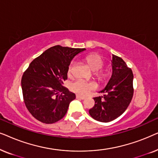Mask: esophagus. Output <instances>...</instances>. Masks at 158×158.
I'll use <instances>...</instances> for the list:
<instances>
[{"instance_id": "obj_1", "label": "esophagus", "mask_w": 158, "mask_h": 158, "mask_svg": "<svg viewBox=\"0 0 158 158\" xmlns=\"http://www.w3.org/2000/svg\"><path fill=\"white\" fill-rule=\"evenodd\" d=\"M76 98L77 99H81V100H84L85 98L84 96H80V95H76Z\"/></svg>"}]
</instances>
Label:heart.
<instances>
[{
	"label": "heart",
	"mask_w": 158,
	"mask_h": 158,
	"mask_svg": "<svg viewBox=\"0 0 158 158\" xmlns=\"http://www.w3.org/2000/svg\"><path fill=\"white\" fill-rule=\"evenodd\" d=\"M86 62L89 64L90 68L94 72H96V75L97 77L99 80H102L106 77V74L104 73L101 72L99 71L102 68L103 65V62L102 58H101L99 55H91L88 56L86 57ZM73 63H71L69 66L68 73L69 75H70L73 73ZM94 86L92 83H88L83 80H77V81H75L74 83H72L71 85V90L75 93H77L80 95H83V96H85L89 93L92 89H94Z\"/></svg>",
	"instance_id": "obj_1"
}]
</instances>
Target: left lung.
<instances>
[{"label":"left lung","instance_id":"1","mask_svg":"<svg viewBox=\"0 0 158 158\" xmlns=\"http://www.w3.org/2000/svg\"><path fill=\"white\" fill-rule=\"evenodd\" d=\"M112 75L103 96L94 98V106L89 110L92 118L101 122H111L126 111L133 97L132 71L121 57L112 55Z\"/></svg>","mask_w":158,"mask_h":158}]
</instances>
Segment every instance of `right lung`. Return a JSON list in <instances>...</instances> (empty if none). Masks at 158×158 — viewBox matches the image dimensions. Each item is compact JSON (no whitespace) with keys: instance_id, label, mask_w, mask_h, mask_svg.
<instances>
[{"instance_id":"right-lung-1","label":"right lung","mask_w":158,"mask_h":158,"mask_svg":"<svg viewBox=\"0 0 158 158\" xmlns=\"http://www.w3.org/2000/svg\"><path fill=\"white\" fill-rule=\"evenodd\" d=\"M85 49L54 46L30 63L21 78L23 100L36 119L53 124L62 118L74 93L62 85L68 79V70L75 56Z\"/></svg>"}]
</instances>
